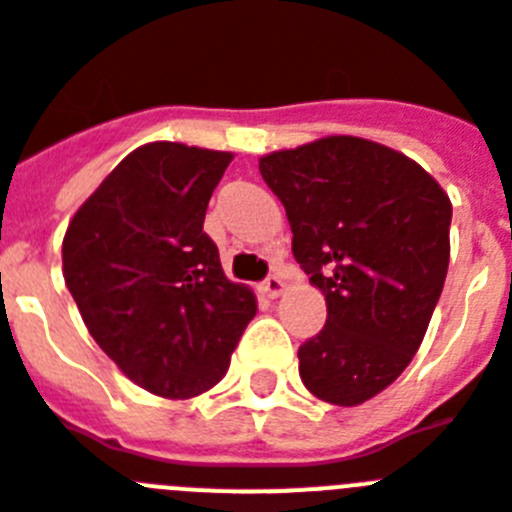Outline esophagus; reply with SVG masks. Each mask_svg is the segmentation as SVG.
Listing matches in <instances>:
<instances>
[{"instance_id":"1","label":"esophagus","mask_w":512,"mask_h":512,"mask_svg":"<svg viewBox=\"0 0 512 512\" xmlns=\"http://www.w3.org/2000/svg\"><path fill=\"white\" fill-rule=\"evenodd\" d=\"M283 289H286V283H283L281 276H276V273H273V276L265 278L263 291L270 296V299H276V296H281Z\"/></svg>"}]
</instances>
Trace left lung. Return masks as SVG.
<instances>
[{
    "label": "left lung",
    "mask_w": 512,
    "mask_h": 512,
    "mask_svg": "<svg viewBox=\"0 0 512 512\" xmlns=\"http://www.w3.org/2000/svg\"><path fill=\"white\" fill-rule=\"evenodd\" d=\"M260 174L328 304L325 328L299 346L304 388L359 406L422 346L448 276L450 197L409 156L351 135L268 153Z\"/></svg>",
    "instance_id": "1"
}]
</instances>
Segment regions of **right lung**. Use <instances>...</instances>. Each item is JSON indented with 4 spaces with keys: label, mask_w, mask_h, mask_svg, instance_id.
I'll use <instances>...</instances> for the list:
<instances>
[{
    "label": "right lung",
    "mask_w": 512,
    "mask_h": 512,
    "mask_svg": "<svg viewBox=\"0 0 512 512\" xmlns=\"http://www.w3.org/2000/svg\"><path fill=\"white\" fill-rule=\"evenodd\" d=\"M231 158L166 140L140 145L77 208L62 242L64 283L93 341L135 385L171 401L226 375L257 312L203 231Z\"/></svg>",
    "instance_id": "obj_1"
}]
</instances>
